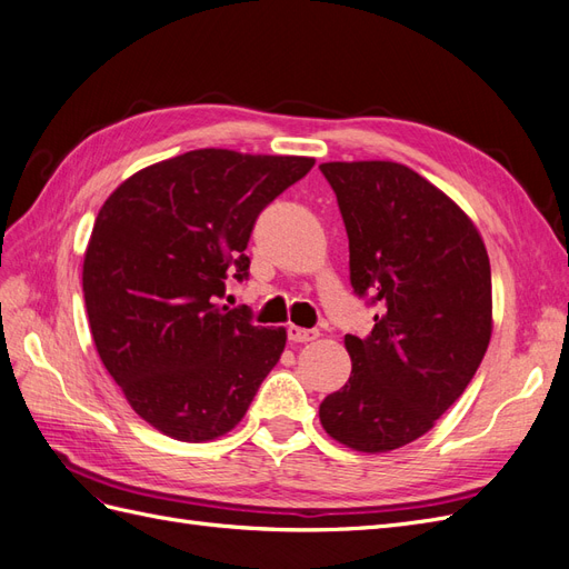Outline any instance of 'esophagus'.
Segmentation results:
<instances>
[{"label":"esophagus","instance_id":"34e87169","mask_svg":"<svg viewBox=\"0 0 569 569\" xmlns=\"http://www.w3.org/2000/svg\"><path fill=\"white\" fill-rule=\"evenodd\" d=\"M287 335H289V341H295V343H308V341H316L320 337L318 330H303V327H297V325H291Z\"/></svg>","mask_w":569,"mask_h":569}]
</instances>
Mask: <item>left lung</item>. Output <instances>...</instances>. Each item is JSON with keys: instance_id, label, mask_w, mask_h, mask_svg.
Listing matches in <instances>:
<instances>
[{"instance_id": "1", "label": "left lung", "mask_w": 569, "mask_h": 569, "mask_svg": "<svg viewBox=\"0 0 569 569\" xmlns=\"http://www.w3.org/2000/svg\"><path fill=\"white\" fill-rule=\"evenodd\" d=\"M320 170L347 226L353 291L380 306L366 339L343 337L351 377L320 403V422L347 449L387 453L427 435L485 358L489 253L468 213L403 163Z\"/></svg>"}]
</instances>
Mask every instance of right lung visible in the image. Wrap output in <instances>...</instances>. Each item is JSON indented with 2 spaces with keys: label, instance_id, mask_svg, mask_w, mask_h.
<instances>
[{
  "label": "right lung",
  "instance_id": "add662e5",
  "mask_svg": "<svg viewBox=\"0 0 569 569\" xmlns=\"http://www.w3.org/2000/svg\"><path fill=\"white\" fill-rule=\"evenodd\" d=\"M308 157L194 149L137 170L94 220L82 291L97 353L144 422L201 443L239 425L284 351V327L218 306L266 206Z\"/></svg>",
  "mask_w": 569,
  "mask_h": 569
}]
</instances>
